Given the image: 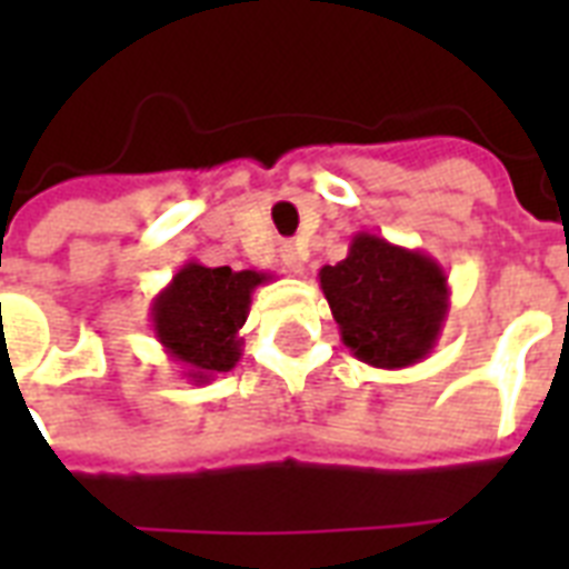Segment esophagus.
<instances>
[{
    "label": "esophagus",
    "mask_w": 569,
    "mask_h": 569,
    "mask_svg": "<svg viewBox=\"0 0 569 569\" xmlns=\"http://www.w3.org/2000/svg\"><path fill=\"white\" fill-rule=\"evenodd\" d=\"M280 262H283V268L289 274H301L303 262H307V253H303L298 244H292V241H286L283 248H280Z\"/></svg>",
    "instance_id": "esophagus-1"
}]
</instances>
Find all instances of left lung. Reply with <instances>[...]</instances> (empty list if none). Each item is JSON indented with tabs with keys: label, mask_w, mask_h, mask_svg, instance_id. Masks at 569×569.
<instances>
[{
	"label": "left lung",
	"mask_w": 569,
	"mask_h": 569,
	"mask_svg": "<svg viewBox=\"0 0 569 569\" xmlns=\"http://www.w3.org/2000/svg\"><path fill=\"white\" fill-rule=\"evenodd\" d=\"M339 337L375 369H407L431 355L449 316V277L433 257L357 232L348 257L319 271Z\"/></svg>",
	"instance_id": "8db88e82"
}]
</instances>
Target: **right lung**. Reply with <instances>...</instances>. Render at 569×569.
Listing matches in <instances>:
<instances>
[{"label": "right lung", "instance_id": "add662e5", "mask_svg": "<svg viewBox=\"0 0 569 569\" xmlns=\"http://www.w3.org/2000/svg\"><path fill=\"white\" fill-rule=\"evenodd\" d=\"M271 280L262 271L230 266L206 268L186 262L150 303L156 339L194 383L230 372L241 357V325L248 321L250 295Z\"/></svg>", "mask_w": 569, "mask_h": 569}]
</instances>
